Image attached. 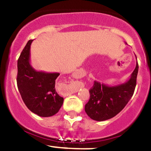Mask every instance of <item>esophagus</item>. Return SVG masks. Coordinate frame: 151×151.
<instances>
[{
    "instance_id": "esophagus-1",
    "label": "esophagus",
    "mask_w": 151,
    "mask_h": 151,
    "mask_svg": "<svg viewBox=\"0 0 151 151\" xmlns=\"http://www.w3.org/2000/svg\"><path fill=\"white\" fill-rule=\"evenodd\" d=\"M81 75V74L79 73V72H74L73 74H72V76H73L74 78H80Z\"/></svg>"
}]
</instances>
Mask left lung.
<instances>
[{
    "label": "left lung",
    "mask_w": 151,
    "mask_h": 151,
    "mask_svg": "<svg viewBox=\"0 0 151 151\" xmlns=\"http://www.w3.org/2000/svg\"><path fill=\"white\" fill-rule=\"evenodd\" d=\"M138 72L137 62L131 77L124 84L110 86L94 81L92 88L89 90L90 99L84 108L86 114L97 121L108 120L117 115L132 97Z\"/></svg>",
    "instance_id": "obj_1"
}]
</instances>
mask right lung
<instances>
[{"instance_id": "add662e5", "label": "right lung", "mask_w": 151, "mask_h": 151, "mask_svg": "<svg viewBox=\"0 0 151 151\" xmlns=\"http://www.w3.org/2000/svg\"><path fill=\"white\" fill-rule=\"evenodd\" d=\"M27 42L18 60L17 85L24 103L32 112L42 117H49L59 111L64 99L55 90L59 73L38 72L30 63V45Z\"/></svg>"}]
</instances>
